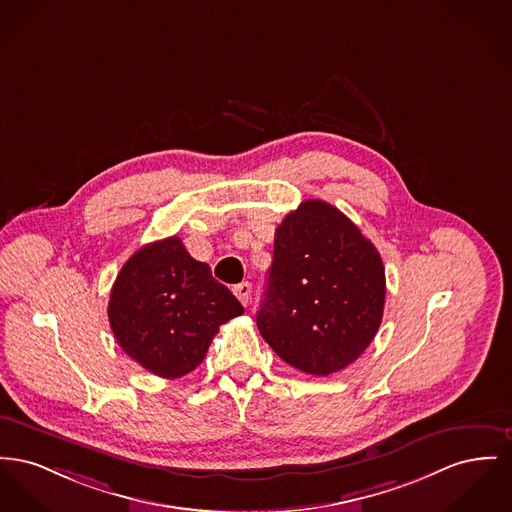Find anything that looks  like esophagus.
<instances>
[{"instance_id": "obj_1", "label": "esophagus", "mask_w": 512, "mask_h": 512, "mask_svg": "<svg viewBox=\"0 0 512 512\" xmlns=\"http://www.w3.org/2000/svg\"><path fill=\"white\" fill-rule=\"evenodd\" d=\"M234 294H236V298L243 305H249V301H251V284L249 282H241L238 286H234Z\"/></svg>"}]
</instances>
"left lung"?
<instances>
[{"label":"left lung","instance_id":"left-lung-1","mask_svg":"<svg viewBox=\"0 0 512 512\" xmlns=\"http://www.w3.org/2000/svg\"><path fill=\"white\" fill-rule=\"evenodd\" d=\"M385 292L375 245L336 207L309 199L276 228L257 327L286 363L325 377L371 344Z\"/></svg>","mask_w":512,"mask_h":512}]
</instances>
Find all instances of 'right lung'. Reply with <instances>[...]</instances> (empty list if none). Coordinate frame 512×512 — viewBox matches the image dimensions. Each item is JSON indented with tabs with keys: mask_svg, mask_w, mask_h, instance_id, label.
Segmentation results:
<instances>
[{
	"mask_svg": "<svg viewBox=\"0 0 512 512\" xmlns=\"http://www.w3.org/2000/svg\"><path fill=\"white\" fill-rule=\"evenodd\" d=\"M240 301L195 261L178 236L133 253L112 286L108 319L121 350L164 379L193 371Z\"/></svg>",
	"mask_w": 512,
	"mask_h": 512,
	"instance_id": "1",
	"label": "right lung"
}]
</instances>
